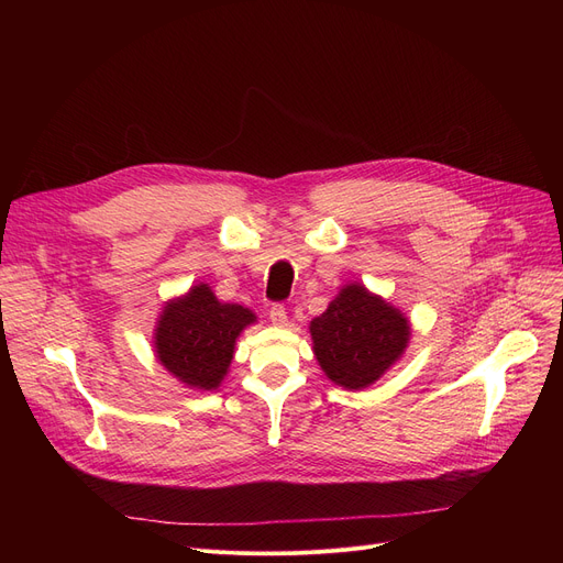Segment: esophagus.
<instances>
[{
	"mask_svg": "<svg viewBox=\"0 0 563 563\" xmlns=\"http://www.w3.org/2000/svg\"><path fill=\"white\" fill-rule=\"evenodd\" d=\"M269 319L276 323V327H287V310H285V306H283V303L272 306Z\"/></svg>",
	"mask_w": 563,
	"mask_h": 563,
	"instance_id": "34e87169",
	"label": "esophagus"
}]
</instances>
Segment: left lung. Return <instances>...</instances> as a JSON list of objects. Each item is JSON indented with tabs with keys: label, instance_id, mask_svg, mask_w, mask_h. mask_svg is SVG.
I'll return each mask as SVG.
<instances>
[{
	"label": "left lung",
	"instance_id": "8db88e82",
	"mask_svg": "<svg viewBox=\"0 0 563 563\" xmlns=\"http://www.w3.org/2000/svg\"><path fill=\"white\" fill-rule=\"evenodd\" d=\"M314 356L327 376L346 390H361L386 372L406 349V317L361 285L340 297L310 323Z\"/></svg>",
	"mask_w": 563,
	"mask_h": 563
}]
</instances>
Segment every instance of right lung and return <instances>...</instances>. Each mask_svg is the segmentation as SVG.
Wrapping results in <instances>:
<instances>
[{
  "mask_svg": "<svg viewBox=\"0 0 563 563\" xmlns=\"http://www.w3.org/2000/svg\"><path fill=\"white\" fill-rule=\"evenodd\" d=\"M255 314L236 303H221L207 285L170 301L157 323L155 349L162 365L189 388L214 390L225 376L234 340Z\"/></svg>",
  "mask_w": 563,
  "mask_h": 563,
  "instance_id": "right-lung-1",
  "label": "right lung"
}]
</instances>
